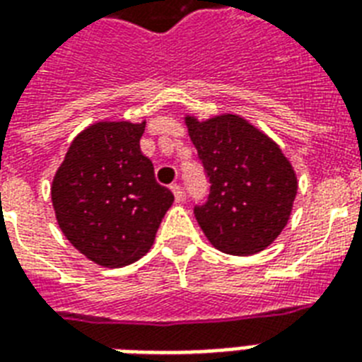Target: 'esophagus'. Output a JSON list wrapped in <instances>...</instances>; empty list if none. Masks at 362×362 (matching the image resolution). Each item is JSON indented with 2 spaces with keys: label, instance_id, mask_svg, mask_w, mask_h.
I'll return each mask as SVG.
<instances>
[{
  "label": "esophagus",
  "instance_id": "34e87169",
  "mask_svg": "<svg viewBox=\"0 0 362 362\" xmlns=\"http://www.w3.org/2000/svg\"><path fill=\"white\" fill-rule=\"evenodd\" d=\"M170 189H173V193H175L176 203H182V201H184V192H182L180 184H173V186H170Z\"/></svg>",
  "mask_w": 362,
  "mask_h": 362
}]
</instances>
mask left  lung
Here are the masks:
<instances>
[{
    "label": "left lung",
    "instance_id": "obj_1",
    "mask_svg": "<svg viewBox=\"0 0 362 362\" xmlns=\"http://www.w3.org/2000/svg\"><path fill=\"white\" fill-rule=\"evenodd\" d=\"M210 178L209 201L195 206L204 237L220 252L253 255L278 238L297 197V175L281 148L238 115L186 118Z\"/></svg>",
    "mask_w": 362,
    "mask_h": 362
}]
</instances>
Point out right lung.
<instances>
[{
  "label": "right lung",
  "mask_w": 362,
  "mask_h": 362,
  "mask_svg": "<svg viewBox=\"0 0 362 362\" xmlns=\"http://www.w3.org/2000/svg\"><path fill=\"white\" fill-rule=\"evenodd\" d=\"M144 125L127 120L88 125L54 175L50 195L59 229L101 267L118 269L141 259L175 201L141 152Z\"/></svg>",
  "instance_id": "right-lung-1"
}]
</instances>
